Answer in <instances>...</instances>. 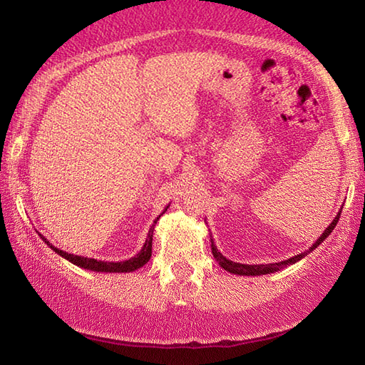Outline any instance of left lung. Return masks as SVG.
I'll return each instance as SVG.
<instances>
[{
  "mask_svg": "<svg viewBox=\"0 0 365 365\" xmlns=\"http://www.w3.org/2000/svg\"><path fill=\"white\" fill-rule=\"evenodd\" d=\"M340 213H342V207H340V210H339V213L336 215V218L332 220V222L329 224V226H328L327 229H324V232H323V234L319 237V240H317V242H315L311 247H309L307 251L301 252V254H298V255H293V257L287 259V260L277 262V263H267V265H246V263L232 262V260H229V259L224 257V255L218 251V247L215 246L213 238H210L213 257L216 259V262H218L220 265H221L224 269L229 271V273H232V274H240V276H262V274L274 273V271H281V269L287 268L289 265H293V263H297V262H298V260H301L302 257H306V255H307L309 252H312L317 246H320V245L324 242V240L328 238V235L331 234V232L334 230V227L337 226L339 218H340Z\"/></svg>",
  "mask_w": 365,
  "mask_h": 365,
  "instance_id": "8db88e82",
  "label": "left lung"
}]
</instances>
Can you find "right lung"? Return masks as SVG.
Segmentation results:
<instances>
[{"label": "right lung", "mask_w": 365, "mask_h": 365, "mask_svg": "<svg viewBox=\"0 0 365 365\" xmlns=\"http://www.w3.org/2000/svg\"><path fill=\"white\" fill-rule=\"evenodd\" d=\"M169 207V205H168ZM168 207L165 208V212L168 210ZM163 212V213H165ZM161 213V215H163ZM158 218L153 221V224L149 229V234H147V238L145 242L141 247V251H139L136 255H133V257H130L128 260H122V262H105V260H97V259H89V257H83V255H75V254H68L63 250H58V247H54L48 240H46L43 235H41V238L43 240V242L48 245L51 250L59 254L61 257H64L66 260L72 262L73 265L80 267V268H84V269H91V271H97V273H131V271H136L138 268L144 267L147 262L150 260L152 257V237H153V229H155V224H157V221L160 220Z\"/></svg>", "instance_id": "right-lung-1"}]
</instances>
